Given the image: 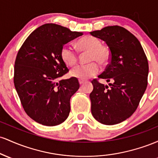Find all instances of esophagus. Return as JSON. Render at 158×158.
Segmentation results:
<instances>
[{
    "instance_id": "34e87169",
    "label": "esophagus",
    "mask_w": 158,
    "mask_h": 158,
    "mask_svg": "<svg viewBox=\"0 0 158 158\" xmlns=\"http://www.w3.org/2000/svg\"><path fill=\"white\" fill-rule=\"evenodd\" d=\"M85 80H81V79H79V85H83L85 83Z\"/></svg>"
}]
</instances>
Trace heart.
Here are the masks:
<instances>
[{
	"label": "heart",
	"mask_w": 158,
	"mask_h": 158,
	"mask_svg": "<svg viewBox=\"0 0 158 158\" xmlns=\"http://www.w3.org/2000/svg\"><path fill=\"white\" fill-rule=\"evenodd\" d=\"M79 50L83 52H89L88 61H99L100 64H106L110 59V52L108 48L102 46L98 38L86 35L77 41ZM61 57L68 66H73L77 62L78 55L72 47L64 45L61 50ZM100 71V66L96 61L87 64H79L70 71V77L78 79L85 80L94 77Z\"/></svg>",
	"instance_id": "b5f03b06"
}]
</instances>
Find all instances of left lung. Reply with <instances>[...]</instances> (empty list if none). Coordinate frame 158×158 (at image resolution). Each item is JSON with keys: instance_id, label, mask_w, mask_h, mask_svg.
Wrapping results in <instances>:
<instances>
[{"instance_id": "obj_1", "label": "left lung", "mask_w": 158, "mask_h": 158, "mask_svg": "<svg viewBox=\"0 0 158 158\" xmlns=\"http://www.w3.org/2000/svg\"><path fill=\"white\" fill-rule=\"evenodd\" d=\"M90 34L104 41L109 48L110 63L99 78L112 81L108 86L92 81V115L102 124H118L134 114L145 93L147 58L138 39L122 27H106Z\"/></svg>"}]
</instances>
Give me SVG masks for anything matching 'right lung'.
Here are the masks:
<instances>
[{
  "label": "right lung",
  "mask_w": 158,
  "mask_h": 158,
  "mask_svg": "<svg viewBox=\"0 0 158 158\" xmlns=\"http://www.w3.org/2000/svg\"><path fill=\"white\" fill-rule=\"evenodd\" d=\"M55 23H45L27 37L15 62L14 84L23 109L35 122L61 124L70 111V98L79 88L76 78L57 81L68 69L61 57L62 47L82 35Z\"/></svg>",
  "instance_id": "add662e5"
}]
</instances>
